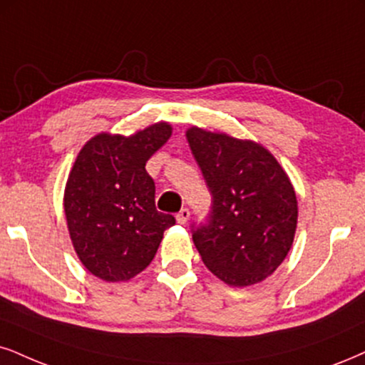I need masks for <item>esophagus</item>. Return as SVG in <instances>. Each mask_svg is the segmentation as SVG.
<instances>
[{
	"label": "esophagus",
	"instance_id": "obj_1",
	"mask_svg": "<svg viewBox=\"0 0 365 365\" xmlns=\"http://www.w3.org/2000/svg\"><path fill=\"white\" fill-rule=\"evenodd\" d=\"M190 210L187 208H182L181 211H179L178 215H175V220H178V223H181V225H184L187 222V220H190Z\"/></svg>",
	"mask_w": 365,
	"mask_h": 365
}]
</instances>
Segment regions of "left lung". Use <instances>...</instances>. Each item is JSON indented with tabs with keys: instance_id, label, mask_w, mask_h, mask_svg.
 <instances>
[{
	"instance_id": "8db88e82",
	"label": "left lung",
	"mask_w": 365,
	"mask_h": 365,
	"mask_svg": "<svg viewBox=\"0 0 365 365\" xmlns=\"http://www.w3.org/2000/svg\"><path fill=\"white\" fill-rule=\"evenodd\" d=\"M191 152L213 196L192 242L206 267L228 286H252L276 271L298 223L294 187L267 148L191 127Z\"/></svg>"
}]
</instances>
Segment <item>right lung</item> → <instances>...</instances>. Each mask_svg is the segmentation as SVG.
Returning <instances> with one entry per match:
<instances>
[{
  "mask_svg": "<svg viewBox=\"0 0 365 365\" xmlns=\"http://www.w3.org/2000/svg\"><path fill=\"white\" fill-rule=\"evenodd\" d=\"M170 135L165 121L130 137L98 133L76 157L64 211L76 254L93 276L118 282L140 274L175 223L157 211L155 184L145 170Z\"/></svg>",
  "mask_w": 365,
  "mask_h": 365,
  "instance_id": "right-lung-1",
  "label": "right lung"
}]
</instances>
